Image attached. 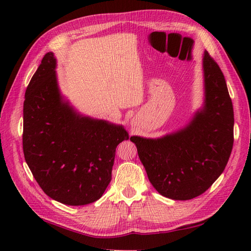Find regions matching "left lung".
Listing matches in <instances>:
<instances>
[{
	"label": "left lung",
	"mask_w": 251,
	"mask_h": 251,
	"mask_svg": "<svg viewBox=\"0 0 251 251\" xmlns=\"http://www.w3.org/2000/svg\"><path fill=\"white\" fill-rule=\"evenodd\" d=\"M204 103L181 129L161 138L130 137L148 178L175 201L204 193L225 170L233 148L234 112L226 78L205 50Z\"/></svg>",
	"instance_id": "left-lung-1"
}]
</instances>
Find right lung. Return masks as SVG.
I'll list each match as a JSON object with an SVG mask.
<instances>
[{"instance_id": "1", "label": "right lung", "mask_w": 251, "mask_h": 251, "mask_svg": "<svg viewBox=\"0 0 251 251\" xmlns=\"http://www.w3.org/2000/svg\"><path fill=\"white\" fill-rule=\"evenodd\" d=\"M51 51L42 59L24 102L25 159L50 199L70 206L99 200L109 185L122 125L83 115L61 95Z\"/></svg>"}]
</instances>
